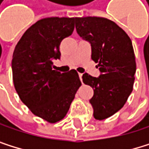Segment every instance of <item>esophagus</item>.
<instances>
[{
  "mask_svg": "<svg viewBox=\"0 0 149 149\" xmlns=\"http://www.w3.org/2000/svg\"><path fill=\"white\" fill-rule=\"evenodd\" d=\"M79 77H80V79H81V83H83V74H81V73H79Z\"/></svg>",
  "mask_w": 149,
  "mask_h": 149,
  "instance_id": "34e87169",
  "label": "esophagus"
}]
</instances>
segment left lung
I'll list each match as a JSON object with an SVG mask.
<instances>
[{
  "mask_svg": "<svg viewBox=\"0 0 149 149\" xmlns=\"http://www.w3.org/2000/svg\"><path fill=\"white\" fill-rule=\"evenodd\" d=\"M77 33L91 46V59L98 63L99 77L85 73L83 81L90 85L93 116L104 120L119 111L133 89L136 61L128 34L114 21L100 17L75 18Z\"/></svg>",
  "mask_w": 149,
  "mask_h": 149,
  "instance_id": "left-lung-1",
  "label": "left lung"
}]
</instances>
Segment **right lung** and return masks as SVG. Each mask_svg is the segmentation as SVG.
Masks as SVG:
<instances>
[{"mask_svg":"<svg viewBox=\"0 0 149 149\" xmlns=\"http://www.w3.org/2000/svg\"><path fill=\"white\" fill-rule=\"evenodd\" d=\"M75 17H46L22 35L11 63L15 89L31 112L50 123L62 120L81 85L78 73L54 70L62 40L73 33Z\"/></svg>","mask_w":149,"mask_h":149,"instance_id":"1","label":"right lung"}]
</instances>
